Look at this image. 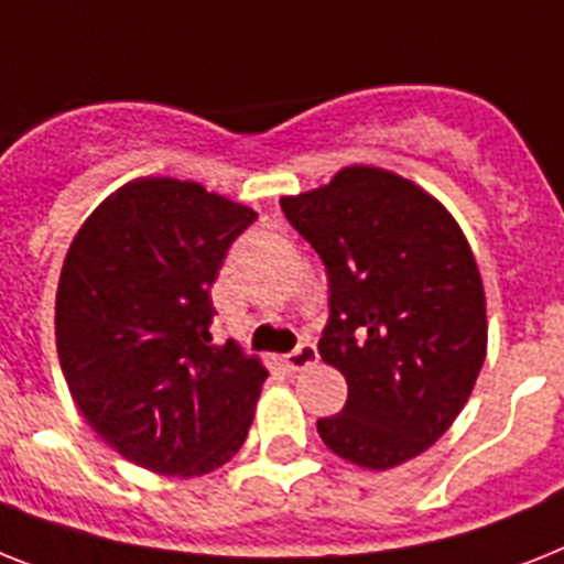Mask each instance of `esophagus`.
Listing matches in <instances>:
<instances>
[{
	"mask_svg": "<svg viewBox=\"0 0 564 564\" xmlns=\"http://www.w3.org/2000/svg\"><path fill=\"white\" fill-rule=\"evenodd\" d=\"M316 360H319V355H316L314 343H302V346H296L291 355L285 357V369L302 371V369H308V366H314Z\"/></svg>",
	"mask_w": 564,
	"mask_h": 564,
	"instance_id": "obj_1",
	"label": "esophagus"
}]
</instances>
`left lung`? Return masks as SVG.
Wrapping results in <instances>:
<instances>
[{
    "label": "left lung",
    "mask_w": 564,
    "mask_h": 564,
    "mask_svg": "<svg viewBox=\"0 0 564 564\" xmlns=\"http://www.w3.org/2000/svg\"><path fill=\"white\" fill-rule=\"evenodd\" d=\"M279 204L328 271L319 355L348 383L316 432L357 467H398L453 426L487 357L476 256L438 198L377 166Z\"/></svg>",
    "instance_id": "left-lung-1"
}]
</instances>
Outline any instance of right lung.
I'll list each match as a JSON object with an SVG mask.
<instances>
[{
  "instance_id": "1",
  "label": "right lung",
  "mask_w": 564,
  "mask_h": 564,
  "mask_svg": "<svg viewBox=\"0 0 564 564\" xmlns=\"http://www.w3.org/2000/svg\"><path fill=\"white\" fill-rule=\"evenodd\" d=\"M256 213L195 181L138 178L77 230L57 285V355L88 426L158 476L213 473L239 453L268 369L213 346L230 245Z\"/></svg>"
}]
</instances>
